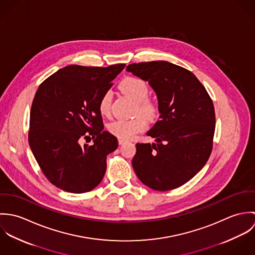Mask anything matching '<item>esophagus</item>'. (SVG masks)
I'll return each mask as SVG.
<instances>
[{
	"label": "esophagus",
	"mask_w": 255,
	"mask_h": 255,
	"mask_svg": "<svg viewBox=\"0 0 255 255\" xmlns=\"http://www.w3.org/2000/svg\"><path fill=\"white\" fill-rule=\"evenodd\" d=\"M119 144L120 145H123V144H125V143H127V140H125V139H121V138H119Z\"/></svg>",
	"instance_id": "1"
}]
</instances>
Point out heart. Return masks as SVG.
<instances>
[{"mask_svg": "<svg viewBox=\"0 0 255 255\" xmlns=\"http://www.w3.org/2000/svg\"><path fill=\"white\" fill-rule=\"evenodd\" d=\"M121 89L126 95L136 102L135 114L144 116H137L130 120H116L108 124L110 133L121 139H130L135 134L143 131L147 127V120H154L159 114V109L156 103L148 99L149 87L145 81L139 77L128 76L121 82ZM112 92L107 90L101 96L98 109L103 116H109L111 111Z\"/></svg>", "mask_w": 255, "mask_h": 255, "instance_id": "1", "label": "heart"}]
</instances>
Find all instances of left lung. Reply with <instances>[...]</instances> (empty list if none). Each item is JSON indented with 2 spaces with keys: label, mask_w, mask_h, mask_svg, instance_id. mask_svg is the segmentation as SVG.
<instances>
[{
  "label": "left lung",
  "mask_w": 255,
  "mask_h": 255,
  "mask_svg": "<svg viewBox=\"0 0 255 255\" xmlns=\"http://www.w3.org/2000/svg\"><path fill=\"white\" fill-rule=\"evenodd\" d=\"M127 71L148 81L160 113V120L147 131L155 143H136L133 170L154 190L177 188L209 159L215 131L213 102L193 73L172 63L130 64Z\"/></svg>",
  "instance_id": "8db88e82"
}]
</instances>
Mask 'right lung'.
<instances>
[{
	"label": "right lung",
	"instance_id": "add662e5",
	"mask_svg": "<svg viewBox=\"0 0 255 255\" xmlns=\"http://www.w3.org/2000/svg\"><path fill=\"white\" fill-rule=\"evenodd\" d=\"M125 67L71 65L49 76L37 89L28 141L43 174L57 187L83 193L103 180L107 155L118 148V139L104 130L98 103ZM86 138L94 139L92 146L80 145Z\"/></svg>",
	"mask_w": 255,
	"mask_h": 255
}]
</instances>
